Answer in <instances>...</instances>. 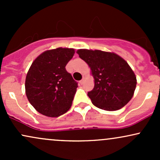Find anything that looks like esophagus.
<instances>
[{
  "mask_svg": "<svg viewBox=\"0 0 160 160\" xmlns=\"http://www.w3.org/2000/svg\"><path fill=\"white\" fill-rule=\"evenodd\" d=\"M84 80H85V76H84V75H83V78H82V80H80V83H81V84H82V83H83Z\"/></svg>",
  "mask_w": 160,
  "mask_h": 160,
  "instance_id": "34e87169",
  "label": "esophagus"
}]
</instances>
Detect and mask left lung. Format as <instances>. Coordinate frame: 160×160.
<instances>
[{"instance_id": "left-lung-1", "label": "left lung", "mask_w": 160, "mask_h": 160, "mask_svg": "<svg viewBox=\"0 0 160 160\" xmlns=\"http://www.w3.org/2000/svg\"><path fill=\"white\" fill-rule=\"evenodd\" d=\"M91 69L93 89L88 92L95 107L117 111L131 100L136 87L135 73L122 58L114 52L81 49L77 51Z\"/></svg>"}]
</instances>
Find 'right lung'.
Returning a JSON list of instances; mask_svg holds the SVG:
<instances>
[{
    "mask_svg": "<svg viewBox=\"0 0 160 160\" xmlns=\"http://www.w3.org/2000/svg\"><path fill=\"white\" fill-rule=\"evenodd\" d=\"M74 52L71 48L49 49L32 62L25 79V94L41 114L58 117L71 108L78 86L65 66Z\"/></svg>",
    "mask_w": 160,
    "mask_h": 160,
    "instance_id": "1",
    "label": "right lung"
}]
</instances>
